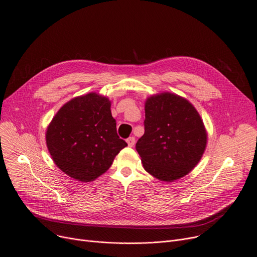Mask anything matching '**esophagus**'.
<instances>
[{
  "label": "esophagus",
  "mask_w": 257,
  "mask_h": 257,
  "mask_svg": "<svg viewBox=\"0 0 257 257\" xmlns=\"http://www.w3.org/2000/svg\"><path fill=\"white\" fill-rule=\"evenodd\" d=\"M127 144H128V146L130 147V148H132L134 145H135V138L133 137V136H131V137H129V138H127Z\"/></svg>",
  "instance_id": "1"
}]
</instances>
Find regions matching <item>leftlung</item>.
Here are the masks:
<instances>
[{
  "instance_id": "8db88e82",
  "label": "left lung",
  "mask_w": 257,
  "mask_h": 257,
  "mask_svg": "<svg viewBox=\"0 0 257 257\" xmlns=\"http://www.w3.org/2000/svg\"><path fill=\"white\" fill-rule=\"evenodd\" d=\"M145 134L136 151L150 174L173 181L198 164L206 148L207 133L196 108L188 100L162 93L147 99Z\"/></svg>"
}]
</instances>
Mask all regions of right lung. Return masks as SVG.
I'll list each match as a JSON object with an SVG mask.
<instances>
[{"label":"right lung","mask_w":257,"mask_h":257,"mask_svg":"<svg viewBox=\"0 0 257 257\" xmlns=\"http://www.w3.org/2000/svg\"><path fill=\"white\" fill-rule=\"evenodd\" d=\"M46 143L57 167L83 182L104 173L127 147L116 133L110 101L96 93L65 103L48 126Z\"/></svg>","instance_id":"obj_1"}]
</instances>
